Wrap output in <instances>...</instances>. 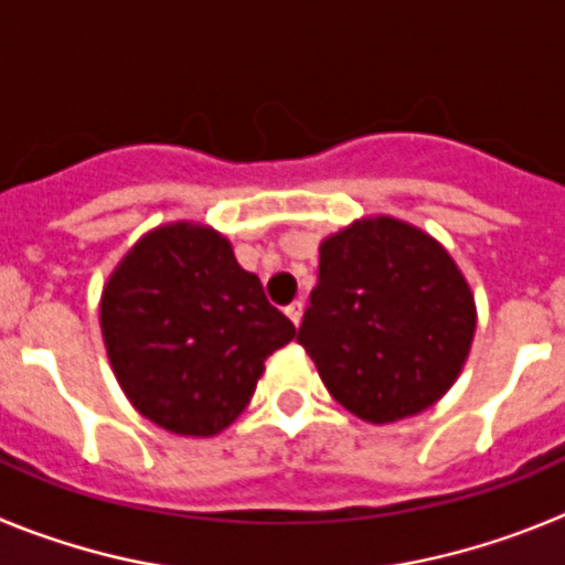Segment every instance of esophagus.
<instances>
[{
	"mask_svg": "<svg viewBox=\"0 0 565 565\" xmlns=\"http://www.w3.org/2000/svg\"><path fill=\"white\" fill-rule=\"evenodd\" d=\"M302 311H306V302H302V299H294L291 306L286 308L288 319H291L294 326H299V322H302Z\"/></svg>",
	"mask_w": 565,
	"mask_h": 565,
	"instance_id": "esophagus-1",
	"label": "esophagus"
}]
</instances>
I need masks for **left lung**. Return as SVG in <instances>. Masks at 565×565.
<instances>
[{
	"label": "left lung",
	"mask_w": 565,
	"mask_h": 565,
	"mask_svg": "<svg viewBox=\"0 0 565 565\" xmlns=\"http://www.w3.org/2000/svg\"><path fill=\"white\" fill-rule=\"evenodd\" d=\"M476 337V299L447 248L396 217H362L319 246L297 342L328 393L362 422L436 404Z\"/></svg>",
	"instance_id": "1"
}]
</instances>
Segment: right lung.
Wrapping results in <instances>:
<instances>
[{
  "mask_svg": "<svg viewBox=\"0 0 565 565\" xmlns=\"http://www.w3.org/2000/svg\"><path fill=\"white\" fill-rule=\"evenodd\" d=\"M102 333L135 411L174 436L209 438L246 411L266 359L297 331L221 232L169 223L109 274Z\"/></svg>",
  "mask_w": 565,
  "mask_h": 565,
  "instance_id": "1",
  "label": "right lung"
}]
</instances>
